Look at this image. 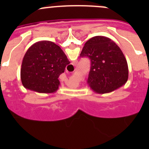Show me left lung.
Wrapping results in <instances>:
<instances>
[{"instance_id": "1", "label": "left lung", "mask_w": 149, "mask_h": 149, "mask_svg": "<svg viewBox=\"0 0 149 149\" xmlns=\"http://www.w3.org/2000/svg\"><path fill=\"white\" fill-rule=\"evenodd\" d=\"M81 57H88L91 68L87 84L97 94L112 92L128 79V66L120 48L109 38L96 36L84 45Z\"/></svg>"}]
</instances>
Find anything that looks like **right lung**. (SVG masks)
Wrapping results in <instances>:
<instances>
[{"label":"right lung","instance_id":"1","mask_svg":"<svg viewBox=\"0 0 149 149\" xmlns=\"http://www.w3.org/2000/svg\"><path fill=\"white\" fill-rule=\"evenodd\" d=\"M70 63L58 45L50 41L34 43L24 56L21 79L27 89L39 93H54L58 89L60 75Z\"/></svg>","mask_w":149,"mask_h":149}]
</instances>
